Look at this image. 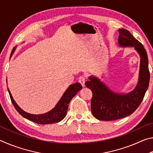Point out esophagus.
<instances>
[{
    "label": "esophagus",
    "instance_id": "1",
    "mask_svg": "<svg viewBox=\"0 0 153 153\" xmlns=\"http://www.w3.org/2000/svg\"><path fill=\"white\" fill-rule=\"evenodd\" d=\"M85 81H86V78H85V77H84V76H80V77H79V82L80 83V84H82V86L83 87L84 86Z\"/></svg>",
    "mask_w": 153,
    "mask_h": 153
}]
</instances>
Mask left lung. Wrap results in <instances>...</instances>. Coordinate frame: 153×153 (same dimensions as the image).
I'll return each mask as SVG.
<instances>
[{
    "instance_id": "8db88e82",
    "label": "left lung",
    "mask_w": 153,
    "mask_h": 153,
    "mask_svg": "<svg viewBox=\"0 0 153 153\" xmlns=\"http://www.w3.org/2000/svg\"><path fill=\"white\" fill-rule=\"evenodd\" d=\"M118 45L121 47H134L140 58L138 81L132 91L119 93L111 90L97 77L91 76L85 86L91 90V111L98 120L113 121L129 116L136 110L149 88L150 73L146 51L143 45L128 30H118Z\"/></svg>"
}]
</instances>
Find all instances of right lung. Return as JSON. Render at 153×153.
Segmentation results:
<instances>
[{
    "label": "right lung",
    "mask_w": 153,
    "mask_h": 153,
    "mask_svg": "<svg viewBox=\"0 0 153 153\" xmlns=\"http://www.w3.org/2000/svg\"><path fill=\"white\" fill-rule=\"evenodd\" d=\"M17 46H15L13 48V51L11 53V57L12 55H13L14 52L16 49ZM82 86L79 83L77 82L75 84H71L67 89L64 92V94L62 96L59 102L56 103L55 107L53 109L49 111L48 112L39 114V115H35V114H31L24 111L22 108H21L18 105L15 101L13 98L11 93L10 92L9 89L8 88V92L11 98V102L13 105L14 107L17 111L21 115L23 116L24 118L30 120L33 122L38 123V124H51L54 123H57L63 120L66 116L67 113V109H68L69 104L71 100L73 98L75 95L80 90H82Z\"/></svg>",
    "instance_id": "1"
}]
</instances>
